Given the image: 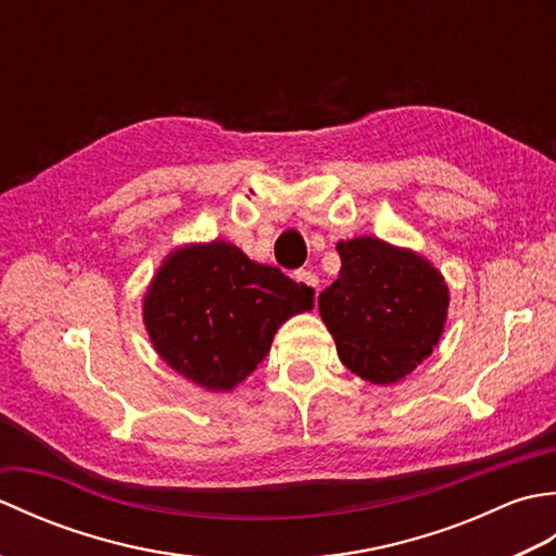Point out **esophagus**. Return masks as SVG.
<instances>
[{
	"instance_id": "esophagus-1",
	"label": "esophagus",
	"mask_w": 556,
	"mask_h": 556,
	"mask_svg": "<svg viewBox=\"0 0 556 556\" xmlns=\"http://www.w3.org/2000/svg\"><path fill=\"white\" fill-rule=\"evenodd\" d=\"M296 281H301V285L313 289V293H317V285H320V279H317V275H315V271H311V269H299L296 271Z\"/></svg>"
}]
</instances>
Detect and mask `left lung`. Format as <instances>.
<instances>
[{
  "label": "left lung",
  "mask_w": 556,
  "mask_h": 556,
  "mask_svg": "<svg viewBox=\"0 0 556 556\" xmlns=\"http://www.w3.org/2000/svg\"><path fill=\"white\" fill-rule=\"evenodd\" d=\"M339 277L317 308L341 363L372 384H396L440 344L448 287L428 257L377 236L339 241Z\"/></svg>",
  "instance_id": "obj_1"
}]
</instances>
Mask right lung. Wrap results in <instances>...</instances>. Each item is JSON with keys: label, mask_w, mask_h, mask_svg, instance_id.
I'll return each instance as SVG.
<instances>
[{"label": "right lung", "mask_w": 556, "mask_h": 556, "mask_svg": "<svg viewBox=\"0 0 556 556\" xmlns=\"http://www.w3.org/2000/svg\"><path fill=\"white\" fill-rule=\"evenodd\" d=\"M313 296L229 241L186 243L152 277L143 325L174 372L207 392H231L265 361L277 329L313 311Z\"/></svg>", "instance_id": "1"}]
</instances>
